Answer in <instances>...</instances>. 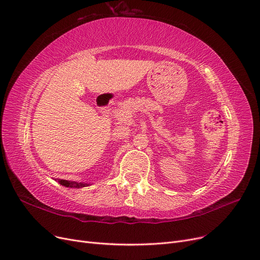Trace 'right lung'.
Listing matches in <instances>:
<instances>
[{
    "label": "right lung",
    "instance_id": "right-lung-1",
    "mask_svg": "<svg viewBox=\"0 0 260 260\" xmlns=\"http://www.w3.org/2000/svg\"><path fill=\"white\" fill-rule=\"evenodd\" d=\"M58 183L67 188H83L86 186H89V184L86 183H77V182H71V180L67 179H57Z\"/></svg>",
    "mask_w": 260,
    "mask_h": 260
}]
</instances>
